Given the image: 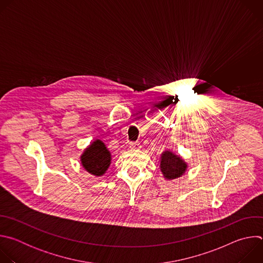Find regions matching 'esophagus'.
<instances>
[{"mask_svg": "<svg viewBox=\"0 0 263 263\" xmlns=\"http://www.w3.org/2000/svg\"><path fill=\"white\" fill-rule=\"evenodd\" d=\"M130 147L131 148H135V149H139L141 147V145H140L139 142H131L130 143Z\"/></svg>", "mask_w": 263, "mask_h": 263, "instance_id": "obj_1", "label": "esophagus"}]
</instances>
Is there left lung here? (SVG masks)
<instances>
[{
	"label": "left lung",
	"instance_id": "8db88e82",
	"mask_svg": "<svg viewBox=\"0 0 263 263\" xmlns=\"http://www.w3.org/2000/svg\"><path fill=\"white\" fill-rule=\"evenodd\" d=\"M187 163L172 151H164L160 157V171L166 180H175L185 174Z\"/></svg>",
	"mask_w": 263,
	"mask_h": 263
}]
</instances>
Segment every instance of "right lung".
I'll return each instance as SVG.
<instances>
[{"mask_svg":"<svg viewBox=\"0 0 263 263\" xmlns=\"http://www.w3.org/2000/svg\"><path fill=\"white\" fill-rule=\"evenodd\" d=\"M83 168L96 177L103 176L111 163V153L101 139L92 141L80 156Z\"/></svg>","mask_w":263,"mask_h":263,"instance_id":"add662e5","label":"right lung"}]
</instances>
